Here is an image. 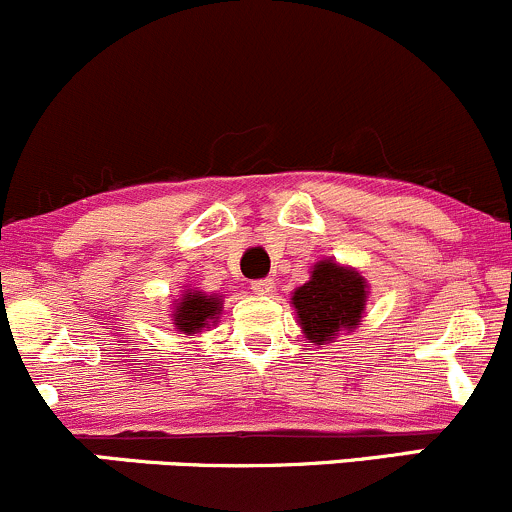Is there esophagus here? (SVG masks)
Returning <instances> with one entry per match:
<instances>
[{
	"mask_svg": "<svg viewBox=\"0 0 512 512\" xmlns=\"http://www.w3.org/2000/svg\"><path fill=\"white\" fill-rule=\"evenodd\" d=\"M252 289H255L257 294H272L274 292V279L272 277L255 279V282H252Z\"/></svg>",
	"mask_w": 512,
	"mask_h": 512,
	"instance_id": "1",
	"label": "esophagus"
}]
</instances>
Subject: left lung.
<instances>
[{
  "label": "left lung",
  "mask_w": 512,
  "mask_h": 512,
  "mask_svg": "<svg viewBox=\"0 0 512 512\" xmlns=\"http://www.w3.org/2000/svg\"><path fill=\"white\" fill-rule=\"evenodd\" d=\"M292 304L306 338L324 343L341 328L358 326L365 309V279L331 260L319 262L309 282L294 292Z\"/></svg>",
  "instance_id": "8db88e82"
}]
</instances>
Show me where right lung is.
<instances>
[{
  "label": "right lung",
  "mask_w": 512,
  "mask_h": 512,
  "mask_svg": "<svg viewBox=\"0 0 512 512\" xmlns=\"http://www.w3.org/2000/svg\"><path fill=\"white\" fill-rule=\"evenodd\" d=\"M215 314H220V299L206 297V294H193L188 292L181 304L176 306L174 321L176 326L184 333H196L203 326H208V321L215 319Z\"/></svg>",
  "instance_id": "1"
}]
</instances>
